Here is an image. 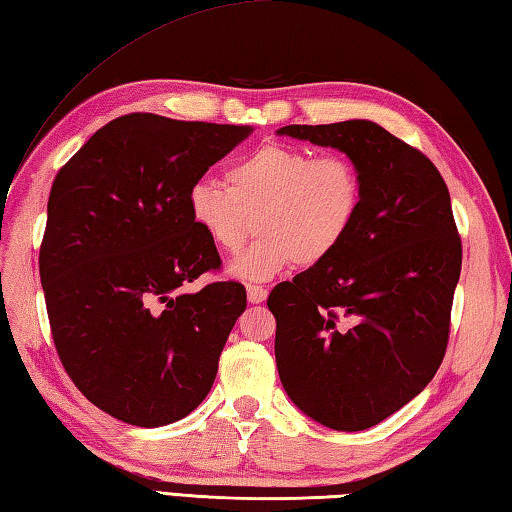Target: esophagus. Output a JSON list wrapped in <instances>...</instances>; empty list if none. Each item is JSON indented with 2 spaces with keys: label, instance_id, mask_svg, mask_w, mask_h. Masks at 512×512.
<instances>
[{
  "label": "esophagus",
  "instance_id": "obj_1",
  "mask_svg": "<svg viewBox=\"0 0 512 512\" xmlns=\"http://www.w3.org/2000/svg\"><path fill=\"white\" fill-rule=\"evenodd\" d=\"M246 293H248V302L250 304H262L264 299L268 297V290L264 286H255V284H250L246 288Z\"/></svg>",
  "mask_w": 512,
  "mask_h": 512
}]
</instances>
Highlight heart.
<instances>
[{"label": "heart", "instance_id": "obj_1", "mask_svg": "<svg viewBox=\"0 0 512 512\" xmlns=\"http://www.w3.org/2000/svg\"><path fill=\"white\" fill-rule=\"evenodd\" d=\"M362 173L344 155L315 157L293 144L268 142L235 159L226 186L199 179L188 213L226 255L242 250L255 222L262 237L228 266L246 282H266L295 262L304 268L333 257L357 226Z\"/></svg>", "mask_w": 512, "mask_h": 512}]
</instances>
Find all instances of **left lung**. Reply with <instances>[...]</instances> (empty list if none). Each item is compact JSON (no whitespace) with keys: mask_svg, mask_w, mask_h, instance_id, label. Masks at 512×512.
<instances>
[{"mask_svg":"<svg viewBox=\"0 0 512 512\" xmlns=\"http://www.w3.org/2000/svg\"><path fill=\"white\" fill-rule=\"evenodd\" d=\"M277 133L342 150L362 173L353 233L277 284L268 310L293 404L333 430H366L422 393L444 359L462 270L448 188L422 150L368 119Z\"/></svg>","mask_w":512,"mask_h":512,"instance_id":"8db88e82","label":"left lung"}]
</instances>
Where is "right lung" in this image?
Returning a JSON list of instances; mask_svg holds the SVG:
<instances>
[{
    "label": "right lung",
    "mask_w": 512,
    "mask_h": 512,
    "mask_svg": "<svg viewBox=\"0 0 512 512\" xmlns=\"http://www.w3.org/2000/svg\"><path fill=\"white\" fill-rule=\"evenodd\" d=\"M253 133L153 113L102 126L59 168L39 248L50 333L68 377L119 422L157 428L204 402L246 288L188 213V190Z\"/></svg>",
    "instance_id": "obj_1"
}]
</instances>
